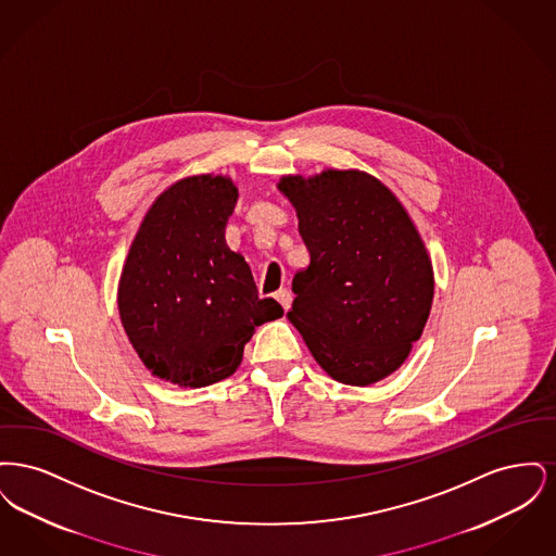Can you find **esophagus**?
Masks as SVG:
<instances>
[{"instance_id":"obj_1","label":"esophagus","mask_w":556,"mask_h":556,"mask_svg":"<svg viewBox=\"0 0 556 556\" xmlns=\"http://www.w3.org/2000/svg\"><path fill=\"white\" fill-rule=\"evenodd\" d=\"M275 298H277V302L283 306V311H288L291 306V291L288 288H281V290L275 293Z\"/></svg>"}]
</instances>
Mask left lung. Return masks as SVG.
Instances as JSON below:
<instances>
[{"label": "left lung", "mask_w": 556, "mask_h": 556, "mask_svg": "<svg viewBox=\"0 0 556 556\" xmlns=\"http://www.w3.org/2000/svg\"><path fill=\"white\" fill-rule=\"evenodd\" d=\"M277 187L311 252L291 281V325L336 381H381L421 338L433 302V268L415 223L363 170L288 175Z\"/></svg>", "instance_id": "obj_1"}]
</instances>
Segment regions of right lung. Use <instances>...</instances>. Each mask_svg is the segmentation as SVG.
<instances>
[{
    "label": "right lung",
    "instance_id": "right-lung-1",
    "mask_svg": "<svg viewBox=\"0 0 556 556\" xmlns=\"http://www.w3.org/2000/svg\"><path fill=\"white\" fill-rule=\"evenodd\" d=\"M236 202L238 187L223 175L173 184L143 216L121 273L129 342L152 375L181 388L233 375L254 329L283 317L225 241Z\"/></svg>",
    "mask_w": 556,
    "mask_h": 556
}]
</instances>
